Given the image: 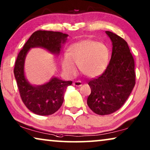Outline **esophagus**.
Masks as SVG:
<instances>
[{"mask_svg":"<svg viewBox=\"0 0 150 150\" xmlns=\"http://www.w3.org/2000/svg\"><path fill=\"white\" fill-rule=\"evenodd\" d=\"M73 85L74 86H76V87H81L82 86V82L81 81H75L74 83H73Z\"/></svg>","mask_w":150,"mask_h":150,"instance_id":"1","label":"esophagus"}]
</instances>
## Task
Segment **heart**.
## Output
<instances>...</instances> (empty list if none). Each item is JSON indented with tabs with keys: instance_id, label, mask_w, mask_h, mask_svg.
Wrapping results in <instances>:
<instances>
[{
	"instance_id": "heart-1",
	"label": "heart",
	"mask_w": 150,
	"mask_h": 150,
	"mask_svg": "<svg viewBox=\"0 0 150 150\" xmlns=\"http://www.w3.org/2000/svg\"><path fill=\"white\" fill-rule=\"evenodd\" d=\"M110 52L106 44L93 40H82L71 45L67 55L61 60V66L67 76L78 72L77 67L90 78L101 76L107 68Z\"/></svg>"
}]
</instances>
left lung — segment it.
<instances>
[{"label": "left lung", "instance_id": "8db88e82", "mask_svg": "<svg viewBox=\"0 0 150 150\" xmlns=\"http://www.w3.org/2000/svg\"><path fill=\"white\" fill-rule=\"evenodd\" d=\"M106 33L112 42L111 58L105 71L89 81L91 92L87 98V105L100 115L120 109L135 85L134 61L128 44L113 33Z\"/></svg>", "mask_w": 150, "mask_h": 150}]
</instances>
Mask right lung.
I'll use <instances>...</instances> for the list:
<instances>
[{"label":"right lung","instance_id":"1","mask_svg":"<svg viewBox=\"0 0 150 150\" xmlns=\"http://www.w3.org/2000/svg\"><path fill=\"white\" fill-rule=\"evenodd\" d=\"M67 37L68 35L61 32L35 31L24 45L16 59L13 73L20 97L28 109L38 115H50L57 111L63 102L65 90L72 82L52 76L43 85H33L26 78L24 71L26 54L31 48H42L53 54L59 55Z\"/></svg>","mask_w":150,"mask_h":150}]
</instances>
